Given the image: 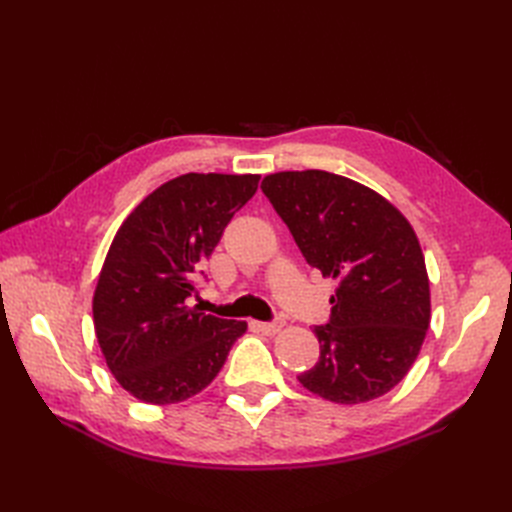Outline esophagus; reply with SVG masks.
Wrapping results in <instances>:
<instances>
[{"instance_id":"obj_1","label":"esophagus","mask_w":512,"mask_h":512,"mask_svg":"<svg viewBox=\"0 0 512 512\" xmlns=\"http://www.w3.org/2000/svg\"><path fill=\"white\" fill-rule=\"evenodd\" d=\"M254 327L260 331V333H265V335H277L282 331V324H277V322H254Z\"/></svg>"}]
</instances>
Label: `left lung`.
Returning <instances> with one entry per match:
<instances>
[{"mask_svg":"<svg viewBox=\"0 0 512 512\" xmlns=\"http://www.w3.org/2000/svg\"><path fill=\"white\" fill-rule=\"evenodd\" d=\"M260 188L307 265L335 282L331 320L314 329L320 359L299 382L346 406L389 393L414 365L431 320L412 224L376 190L327 170H284Z\"/></svg>","mask_w":512,"mask_h":512,"instance_id":"8db88e82","label":"left lung"}]
</instances>
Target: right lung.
I'll list each match as a JSON object with an SVG mask.
<instances>
[{
	"instance_id": "right-lung-1",
	"label": "right lung",
	"mask_w": 512,
	"mask_h": 512,
	"mask_svg": "<svg viewBox=\"0 0 512 512\" xmlns=\"http://www.w3.org/2000/svg\"><path fill=\"white\" fill-rule=\"evenodd\" d=\"M260 175L188 173L138 203L108 247L94 292L104 361L132 397L170 406L220 374L247 322L188 305L194 271L226 224L258 190Z\"/></svg>"
}]
</instances>
